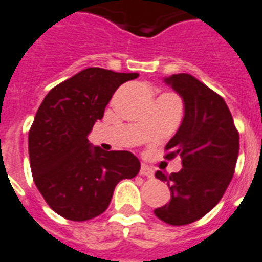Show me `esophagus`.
Returning a JSON list of instances; mask_svg holds the SVG:
<instances>
[{"mask_svg": "<svg viewBox=\"0 0 262 262\" xmlns=\"http://www.w3.org/2000/svg\"><path fill=\"white\" fill-rule=\"evenodd\" d=\"M140 173L142 176H152L154 175V170H152L149 166H146V165H141Z\"/></svg>", "mask_w": 262, "mask_h": 262, "instance_id": "esophagus-1", "label": "esophagus"}]
</instances>
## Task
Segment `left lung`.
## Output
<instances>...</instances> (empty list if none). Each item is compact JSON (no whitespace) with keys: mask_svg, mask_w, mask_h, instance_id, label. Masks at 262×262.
I'll use <instances>...</instances> for the list:
<instances>
[{"mask_svg":"<svg viewBox=\"0 0 262 262\" xmlns=\"http://www.w3.org/2000/svg\"><path fill=\"white\" fill-rule=\"evenodd\" d=\"M165 84L183 101V120L165 149L179 155L182 169L158 179L168 182L170 200L157 207L155 216L172 226H185L207 214L223 198L234 175L238 133L223 98L187 73L164 77Z\"/></svg>","mask_w":262,"mask_h":262,"instance_id":"left-lung-1","label":"left lung"}]
</instances>
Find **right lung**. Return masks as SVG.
I'll return each mask as SVG.
<instances>
[{
	"label": "right lung",
	"instance_id": "1",
	"mask_svg": "<svg viewBox=\"0 0 262 262\" xmlns=\"http://www.w3.org/2000/svg\"><path fill=\"white\" fill-rule=\"evenodd\" d=\"M138 73L89 68L53 87L39 105L28 135L33 182L52 210L86 222L108 207L117 183L140 172L128 151H103L89 141L113 94Z\"/></svg>",
	"mask_w": 262,
	"mask_h": 262
}]
</instances>
